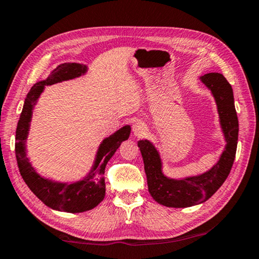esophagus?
<instances>
[{
	"label": "esophagus",
	"mask_w": 259,
	"mask_h": 259,
	"mask_svg": "<svg viewBox=\"0 0 259 259\" xmlns=\"http://www.w3.org/2000/svg\"><path fill=\"white\" fill-rule=\"evenodd\" d=\"M145 133H146V125L144 124V122L140 120L135 121L133 124V134L135 137L137 138L143 137V136L145 135Z\"/></svg>",
	"instance_id": "obj_1"
}]
</instances>
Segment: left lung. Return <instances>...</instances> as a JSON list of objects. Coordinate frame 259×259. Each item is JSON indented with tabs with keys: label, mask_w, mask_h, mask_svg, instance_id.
<instances>
[{
	"label": "left lung",
	"mask_w": 259,
	"mask_h": 259,
	"mask_svg": "<svg viewBox=\"0 0 259 259\" xmlns=\"http://www.w3.org/2000/svg\"><path fill=\"white\" fill-rule=\"evenodd\" d=\"M200 80L213 96L219 124L226 143L216 163L207 171L195 176L171 178L164 175L163 162L154 144L148 139L138 142L145 166L148 191L157 203L165 207L187 208L205 202L226 181L234 162L239 121L234 106L233 89L219 73H208L201 76Z\"/></svg>",
	"instance_id": "obj_1"
}]
</instances>
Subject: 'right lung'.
I'll list each match as a JSON object with an SVG mask.
<instances>
[{"instance_id": "1", "label": "right lung", "mask_w": 259, "mask_h": 259, "mask_svg": "<svg viewBox=\"0 0 259 259\" xmlns=\"http://www.w3.org/2000/svg\"><path fill=\"white\" fill-rule=\"evenodd\" d=\"M88 66L78 63H64L57 66L46 80L38 81L32 87L25 99L16 130V157L21 177L29 190L48 207L57 210L78 213L94 209L105 198L104 172L107 162L114 155L121 143L129 138L131 126L124 125L108 137L104 138L98 146L94 163L85 176L73 182H59L42 176L34 169L27 156V143L33 111L46 85L73 80L85 75Z\"/></svg>"}]
</instances>
